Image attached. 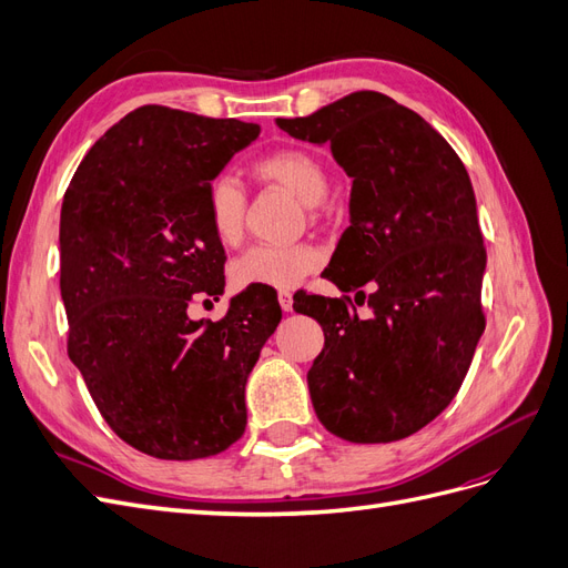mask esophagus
Returning <instances> with one entry per match:
<instances>
[{
	"mask_svg": "<svg viewBox=\"0 0 568 568\" xmlns=\"http://www.w3.org/2000/svg\"><path fill=\"white\" fill-rule=\"evenodd\" d=\"M280 305H282L284 313H291V311H294V296H291L288 291H280Z\"/></svg>",
	"mask_w": 568,
	"mask_h": 568,
	"instance_id": "34e87169",
	"label": "esophagus"
}]
</instances>
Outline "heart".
Returning <instances> with one entry per match:
<instances>
[{
    "instance_id": "b5f03b06",
    "label": "heart",
    "mask_w": 568,
    "mask_h": 568,
    "mask_svg": "<svg viewBox=\"0 0 568 568\" xmlns=\"http://www.w3.org/2000/svg\"><path fill=\"white\" fill-rule=\"evenodd\" d=\"M253 178L277 184L301 199L317 205L329 194L326 168L311 151L277 149L251 165ZM246 192L230 173L215 175L203 194V211L209 230L222 246H236L244 236ZM322 263V253L313 244L251 246L232 263V282L242 288H294Z\"/></svg>"
}]
</instances>
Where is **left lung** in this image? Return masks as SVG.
Wrapping results in <instances>:
<instances>
[{"label": "left lung", "instance_id": "left-lung-1", "mask_svg": "<svg viewBox=\"0 0 568 568\" xmlns=\"http://www.w3.org/2000/svg\"><path fill=\"white\" fill-rule=\"evenodd\" d=\"M277 125L329 144L353 178L351 227L324 277L374 313L359 320L348 296L294 298L324 332L307 372L317 419L351 443L407 438L450 405L486 329V248L467 168L419 113L382 92Z\"/></svg>", "mask_w": 568, "mask_h": 568}]
</instances>
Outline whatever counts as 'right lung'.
Listing matches in <instances>:
<instances>
[{
	"mask_svg": "<svg viewBox=\"0 0 568 568\" xmlns=\"http://www.w3.org/2000/svg\"><path fill=\"white\" fill-rule=\"evenodd\" d=\"M261 125L168 106L128 113L88 151L61 205L68 357L134 450L201 459L246 428V379L277 329V294L246 288L227 315L189 320L225 291V248L203 194Z\"/></svg>",
	"mask_w": 568,
	"mask_h": 568,
	"instance_id": "1",
	"label": "right lung"
}]
</instances>
